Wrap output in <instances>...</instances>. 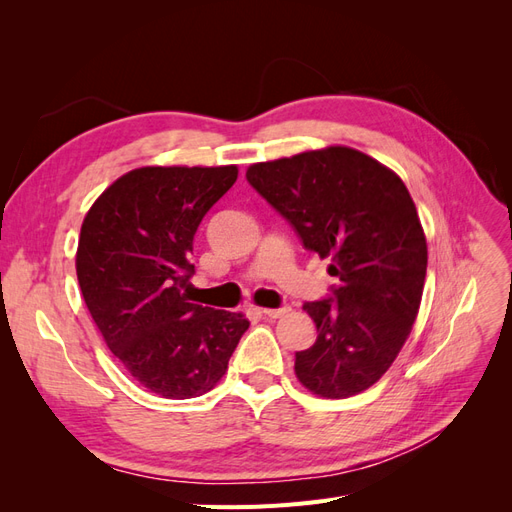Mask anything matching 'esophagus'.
I'll use <instances>...</instances> for the list:
<instances>
[{"instance_id":"esophagus-1","label":"esophagus","mask_w":512,"mask_h":512,"mask_svg":"<svg viewBox=\"0 0 512 512\" xmlns=\"http://www.w3.org/2000/svg\"><path fill=\"white\" fill-rule=\"evenodd\" d=\"M290 312L288 305H282V307H265L262 309V314H265L267 318H282L284 314Z\"/></svg>"}]
</instances>
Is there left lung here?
Returning <instances> with one entry per match:
<instances>
[{
    "mask_svg": "<svg viewBox=\"0 0 512 512\" xmlns=\"http://www.w3.org/2000/svg\"><path fill=\"white\" fill-rule=\"evenodd\" d=\"M245 177L337 280L303 305L318 337L297 352V378L327 399L369 389L406 344L425 286L427 241L404 181L350 147L252 164Z\"/></svg>",
    "mask_w": 512,
    "mask_h": 512,
    "instance_id": "1",
    "label": "left lung"
}]
</instances>
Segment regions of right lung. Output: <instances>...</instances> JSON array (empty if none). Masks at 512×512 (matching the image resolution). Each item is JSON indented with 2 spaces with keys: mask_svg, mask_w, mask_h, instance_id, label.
<instances>
[{
  "mask_svg": "<svg viewBox=\"0 0 512 512\" xmlns=\"http://www.w3.org/2000/svg\"><path fill=\"white\" fill-rule=\"evenodd\" d=\"M237 173V166L136 168L85 215L76 275L89 314L132 378L166 399L211 391L250 327L243 314L185 294L196 230Z\"/></svg>",
  "mask_w": 512,
  "mask_h": 512,
  "instance_id": "right-lung-1",
  "label": "right lung"
}]
</instances>
